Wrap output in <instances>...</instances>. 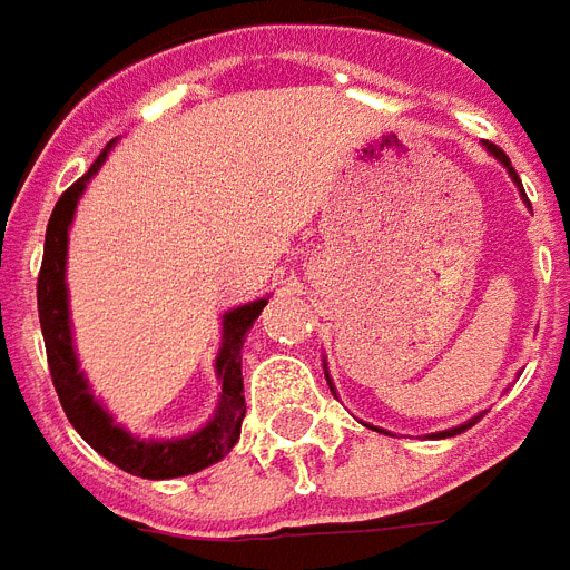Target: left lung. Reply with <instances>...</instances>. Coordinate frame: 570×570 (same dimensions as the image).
I'll use <instances>...</instances> for the list:
<instances>
[{
  "label": "left lung",
  "instance_id": "8db88e82",
  "mask_svg": "<svg viewBox=\"0 0 570 570\" xmlns=\"http://www.w3.org/2000/svg\"><path fill=\"white\" fill-rule=\"evenodd\" d=\"M485 151L492 154V157H495L498 164L504 166L507 173H510V178H513V181H517V188L522 190V181H519L517 169H513V166H510V157H507V154L501 151V148H498V145H492V142H485ZM522 199H525V203H529V197H525V190H522ZM529 206H531V203H529ZM325 376H327V373H325ZM327 385H331V376H327ZM331 392H334V385H331ZM476 419H480V416L468 419V422H464V425L450 428V431H440V434H434V438H455V434H461V431H468V428H471V425H476Z\"/></svg>",
  "mask_w": 570,
  "mask_h": 570
}]
</instances>
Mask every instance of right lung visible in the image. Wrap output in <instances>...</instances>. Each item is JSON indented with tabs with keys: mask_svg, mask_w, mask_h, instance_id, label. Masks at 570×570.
<instances>
[{
	"mask_svg": "<svg viewBox=\"0 0 570 570\" xmlns=\"http://www.w3.org/2000/svg\"><path fill=\"white\" fill-rule=\"evenodd\" d=\"M111 145L99 154L94 166L75 181L72 188L63 190L57 199L45 234V257L39 273V322L45 348H48V367H51L53 389L63 404L66 416L81 438L94 450L118 464L120 471L142 476V480H173L188 476L215 461H222L234 450L239 440L245 419V394H243V343L248 327L255 325L261 309L267 306V297L255 303L236 306L222 318V348L215 358V373L222 382L215 416L206 425L176 440H139L132 438L127 428H120L106 406L99 404L85 373L78 371V355L72 346V318H69V291H66V248H69V227H72L78 199L85 194L87 181L97 176V169L106 160Z\"/></svg>",
	"mask_w": 570,
	"mask_h": 570,
	"instance_id": "1",
	"label": "right lung"
}]
</instances>
